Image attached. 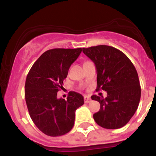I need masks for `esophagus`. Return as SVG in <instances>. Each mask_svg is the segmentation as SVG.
<instances>
[{
    "instance_id": "1",
    "label": "esophagus",
    "mask_w": 156,
    "mask_h": 156,
    "mask_svg": "<svg viewBox=\"0 0 156 156\" xmlns=\"http://www.w3.org/2000/svg\"><path fill=\"white\" fill-rule=\"evenodd\" d=\"M91 101V98L89 96H84V102H85L86 103H90Z\"/></svg>"
}]
</instances>
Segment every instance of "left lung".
Instances as JSON below:
<instances>
[{"mask_svg":"<svg viewBox=\"0 0 156 156\" xmlns=\"http://www.w3.org/2000/svg\"><path fill=\"white\" fill-rule=\"evenodd\" d=\"M97 69V91L103 89L107 97L92 95L101 104L94 114V121L106 129H117L125 125L137 110L141 87L135 67L125 53L108 45L83 48Z\"/></svg>","mask_w":156,"mask_h":156,"instance_id":"8db88e82","label":"left lung"}]
</instances>
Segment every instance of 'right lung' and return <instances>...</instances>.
I'll return each instance as SVG.
<instances>
[{
  "label": "right lung",
  "instance_id": "right-lung-1",
  "mask_svg": "<svg viewBox=\"0 0 156 156\" xmlns=\"http://www.w3.org/2000/svg\"><path fill=\"white\" fill-rule=\"evenodd\" d=\"M81 51V48L48 50L36 61L27 76L25 98L30 117L36 126L50 136L70 131L76 109L84 103L83 97L76 92H69L67 101L57 98L71 64Z\"/></svg>",
  "mask_w": 156,
  "mask_h": 156
}]
</instances>
